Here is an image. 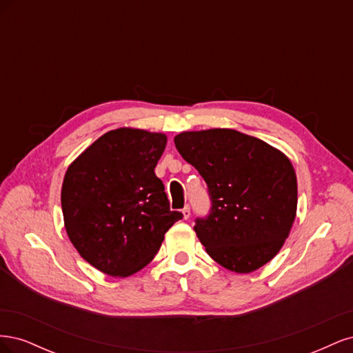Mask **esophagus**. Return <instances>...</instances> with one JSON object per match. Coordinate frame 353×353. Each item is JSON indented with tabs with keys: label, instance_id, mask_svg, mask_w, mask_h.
<instances>
[{
	"label": "esophagus",
	"instance_id": "esophagus-1",
	"mask_svg": "<svg viewBox=\"0 0 353 353\" xmlns=\"http://www.w3.org/2000/svg\"><path fill=\"white\" fill-rule=\"evenodd\" d=\"M183 215H184V219H188V218H190V215H191V213H190V206H185V208L183 209Z\"/></svg>",
	"mask_w": 353,
	"mask_h": 353
}]
</instances>
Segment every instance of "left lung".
I'll use <instances>...</instances> for the list:
<instances>
[{
	"label": "left lung",
	"mask_w": 353,
	"mask_h": 353,
	"mask_svg": "<svg viewBox=\"0 0 353 353\" xmlns=\"http://www.w3.org/2000/svg\"><path fill=\"white\" fill-rule=\"evenodd\" d=\"M174 141L208 185L210 209L194 221L208 254L240 274L270 262L296 216L290 160L259 138L234 130L181 132Z\"/></svg>",
	"instance_id": "obj_1"
}]
</instances>
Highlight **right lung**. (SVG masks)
Returning a JSON list of instances; mask_svg holds the SVG:
<instances>
[{"mask_svg": "<svg viewBox=\"0 0 353 353\" xmlns=\"http://www.w3.org/2000/svg\"><path fill=\"white\" fill-rule=\"evenodd\" d=\"M163 134L121 128L100 137L68 168L61 209L68 236L82 258L112 276L150 262L165 232L183 213L170 210L154 174Z\"/></svg>", "mask_w": 353, "mask_h": 353, "instance_id": "add662e5", "label": "right lung"}]
</instances>
